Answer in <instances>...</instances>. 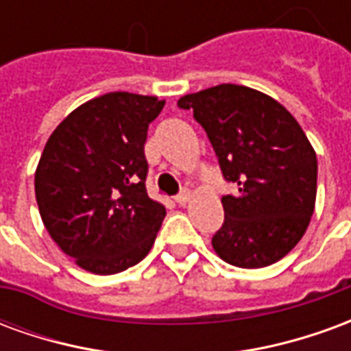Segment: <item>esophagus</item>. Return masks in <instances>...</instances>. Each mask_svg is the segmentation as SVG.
<instances>
[{
    "mask_svg": "<svg viewBox=\"0 0 351 351\" xmlns=\"http://www.w3.org/2000/svg\"><path fill=\"white\" fill-rule=\"evenodd\" d=\"M188 201H190V191H188V190H182L175 197V203H176V205H180V206L186 205Z\"/></svg>",
    "mask_w": 351,
    "mask_h": 351,
    "instance_id": "esophagus-1",
    "label": "esophagus"
}]
</instances>
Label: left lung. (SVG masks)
<instances>
[{
    "label": "left lung",
    "mask_w": 351,
    "mask_h": 351,
    "mask_svg": "<svg viewBox=\"0 0 351 351\" xmlns=\"http://www.w3.org/2000/svg\"><path fill=\"white\" fill-rule=\"evenodd\" d=\"M213 145L226 182L223 223L213 246L223 261L243 269L276 263L301 241L314 213L317 160L286 108L269 95L220 84L178 99Z\"/></svg>",
    "instance_id": "obj_1"
}]
</instances>
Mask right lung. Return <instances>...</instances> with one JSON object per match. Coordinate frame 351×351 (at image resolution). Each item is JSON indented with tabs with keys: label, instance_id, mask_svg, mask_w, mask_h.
Returning <instances> with one entry per match:
<instances>
[{
	"label": "right lung",
	"instance_id": "right-lung-1",
	"mask_svg": "<svg viewBox=\"0 0 351 351\" xmlns=\"http://www.w3.org/2000/svg\"><path fill=\"white\" fill-rule=\"evenodd\" d=\"M165 101L110 92L75 108L45 145L35 197L54 243L77 265L114 274L152 248L165 206L146 193L148 123Z\"/></svg>",
	"mask_w": 351,
	"mask_h": 351
}]
</instances>
